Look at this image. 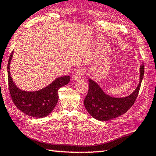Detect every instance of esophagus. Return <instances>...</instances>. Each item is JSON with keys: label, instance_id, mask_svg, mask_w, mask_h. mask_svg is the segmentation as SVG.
I'll return each instance as SVG.
<instances>
[{"label": "esophagus", "instance_id": "1", "mask_svg": "<svg viewBox=\"0 0 156 156\" xmlns=\"http://www.w3.org/2000/svg\"><path fill=\"white\" fill-rule=\"evenodd\" d=\"M84 70L83 69H78V70L76 71V73L74 74L73 78V80L76 81V80H79L80 79L82 78V76L84 74Z\"/></svg>", "mask_w": 156, "mask_h": 156}]
</instances>
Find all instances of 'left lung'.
<instances>
[{
  "instance_id": "left-lung-1",
  "label": "left lung",
  "mask_w": 156,
  "mask_h": 156,
  "mask_svg": "<svg viewBox=\"0 0 156 156\" xmlns=\"http://www.w3.org/2000/svg\"><path fill=\"white\" fill-rule=\"evenodd\" d=\"M144 74V65L140 66L139 83L132 94L126 97L115 98L105 93L93 80L88 78L89 90L83 103L88 113L99 121H109L125 114L136 99Z\"/></svg>"
}]
</instances>
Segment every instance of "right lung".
Segmentation results:
<instances>
[{"label":"right lung","instance_id":"1","mask_svg":"<svg viewBox=\"0 0 156 156\" xmlns=\"http://www.w3.org/2000/svg\"><path fill=\"white\" fill-rule=\"evenodd\" d=\"M14 51L11 53L7 66L8 80L12 99L17 108L31 117L43 118L48 116L57 105L58 90L62 86L69 83V76L56 78L49 85L39 90L29 91L22 90L15 84L10 74V62Z\"/></svg>","mask_w":156,"mask_h":156}]
</instances>
